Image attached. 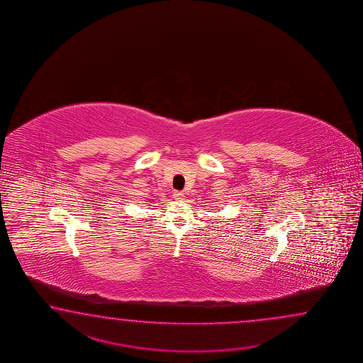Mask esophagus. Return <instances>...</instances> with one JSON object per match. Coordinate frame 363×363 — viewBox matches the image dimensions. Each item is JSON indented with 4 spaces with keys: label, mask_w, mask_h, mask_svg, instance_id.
<instances>
[{
    "label": "esophagus",
    "mask_w": 363,
    "mask_h": 363,
    "mask_svg": "<svg viewBox=\"0 0 363 363\" xmlns=\"http://www.w3.org/2000/svg\"><path fill=\"white\" fill-rule=\"evenodd\" d=\"M172 196H174V199H175V200H184V193L183 192H179V191H174V192H172Z\"/></svg>",
    "instance_id": "obj_1"
}]
</instances>
